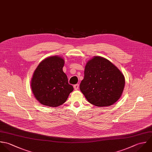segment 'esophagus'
Listing matches in <instances>:
<instances>
[{
    "mask_svg": "<svg viewBox=\"0 0 152 152\" xmlns=\"http://www.w3.org/2000/svg\"><path fill=\"white\" fill-rule=\"evenodd\" d=\"M79 84H76V85H75L73 86L75 90H77V89H79Z\"/></svg>",
    "mask_w": 152,
    "mask_h": 152,
    "instance_id": "obj_1",
    "label": "esophagus"
}]
</instances>
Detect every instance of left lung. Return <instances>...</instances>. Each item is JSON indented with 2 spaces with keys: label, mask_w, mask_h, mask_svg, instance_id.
Masks as SVG:
<instances>
[{
  "label": "left lung",
  "mask_w": 152,
  "mask_h": 152,
  "mask_svg": "<svg viewBox=\"0 0 152 152\" xmlns=\"http://www.w3.org/2000/svg\"><path fill=\"white\" fill-rule=\"evenodd\" d=\"M80 89L97 107L109 106L121 97L125 79L120 70L106 58L94 56L87 62Z\"/></svg>",
  "instance_id": "left-lung-1"
}]
</instances>
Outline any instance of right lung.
Instances as JSON below:
<instances>
[{"label":"right lung","mask_w":152,"mask_h":152,"mask_svg":"<svg viewBox=\"0 0 152 152\" xmlns=\"http://www.w3.org/2000/svg\"><path fill=\"white\" fill-rule=\"evenodd\" d=\"M64 61L58 56L42 61L34 70L31 80L34 96L42 104L57 107L63 104L73 87L68 83L63 71Z\"/></svg>","instance_id":"right-lung-1"}]
</instances>
